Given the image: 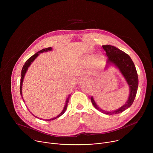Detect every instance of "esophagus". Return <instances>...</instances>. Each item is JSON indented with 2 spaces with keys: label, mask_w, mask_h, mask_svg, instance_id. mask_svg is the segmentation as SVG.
I'll use <instances>...</instances> for the list:
<instances>
[{
  "label": "esophagus",
  "mask_w": 153,
  "mask_h": 153,
  "mask_svg": "<svg viewBox=\"0 0 153 153\" xmlns=\"http://www.w3.org/2000/svg\"><path fill=\"white\" fill-rule=\"evenodd\" d=\"M88 81H89L88 77H87L85 76V77H82V78H80V79H79V82H78V84H79V85H82V83H85V82H88Z\"/></svg>",
  "instance_id": "esophagus-1"
}]
</instances>
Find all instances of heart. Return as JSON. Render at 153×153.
<instances>
[{
  "mask_svg": "<svg viewBox=\"0 0 153 153\" xmlns=\"http://www.w3.org/2000/svg\"><path fill=\"white\" fill-rule=\"evenodd\" d=\"M85 62L88 63H92L94 62V63L96 65L100 64L102 60H103V57L101 55H97L95 56L94 54H91L87 55L85 59H84Z\"/></svg>",
  "mask_w": 153,
  "mask_h": 153,
  "instance_id": "obj_1",
  "label": "heart"
}]
</instances>
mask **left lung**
Here are the masks:
<instances>
[{
    "label": "left lung",
    "mask_w": 153,
    "mask_h": 153,
    "mask_svg": "<svg viewBox=\"0 0 153 153\" xmlns=\"http://www.w3.org/2000/svg\"><path fill=\"white\" fill-rule=\"evenodd\" d=\"M102 47L108 57L105 69L107 70L110 65H113L119 70L129 86V97L123 106L111 111H105L99 107L93 96L91 97V100L94 106L99 111L108 115L117 114L122 113L129 108L134 100L139 85L137 73L132 59L125 52L111 45H103Z\"/></svg>",
    "instance_id": "left-lung-1"
}]
</instances>
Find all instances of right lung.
Wrapping results in <instances>:
<instances>
[{"label": "right lung", "mask_w": 153, "mask_h": 153, "mask_svg": "<svg viewBox=\"0 0 153 153\" xmlns=\"http://www.w3.org/2000/svg\"><path fill=\"white\" fill-rule=\"evenodd\" d=\"M52 50H53L52 48H51V47H49V48L43 49V50H42L38 51L37 53H35V54H34L33 56H32L31 57H30L26 61V62L25 63L24 65L23 66L22 69V71H21V79H20V95H21V96H22V99H23V101H24V102H25V101H24V99H23V96H22V85H23V82H24V77H25V74H26V73H27V71L28 68L30 67L31 64L34 62V60L39 56L40 53H44V52H48V51H52ZM70 96H71V94H70L68 96V97H67V99H66V101H65V106H64V108H63V110L62 111V112H61L58 116H57L56 117H53V118H51V119H45H45H43V120H48H48H54V119H56L59 117L61 116L63 114H64V113H65V111H66L67 109L68 103V102H69V99H70ZM30 113H31L34 117H37V118H39V117H37L36 116L34 115L32 113L30 112ZM40 119H42L40 118Z\"/></svg>", "instance_id": "right-lung-1"}]
</instances>
